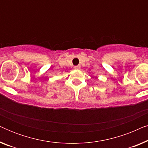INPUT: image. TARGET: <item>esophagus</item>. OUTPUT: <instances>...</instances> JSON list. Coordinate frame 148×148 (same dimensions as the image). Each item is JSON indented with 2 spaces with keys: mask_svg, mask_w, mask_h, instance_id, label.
<instances>
[{
  "mask_svg": "<svg viewBox=\"0 0 148 148\" xmlns=\"http://www.w3.org/2000/svg\"><path fill=\"white\" fill-rule=\"evenodd\" d=\"M74 68H75V69H80V66H79V65H77V66H75Z\"/></svg>",
  "mask_w": 148,
  "mask_h": 148,
  "instance_id": "esophagus-1",
  "label": "esophagus"
}]
</instances>
